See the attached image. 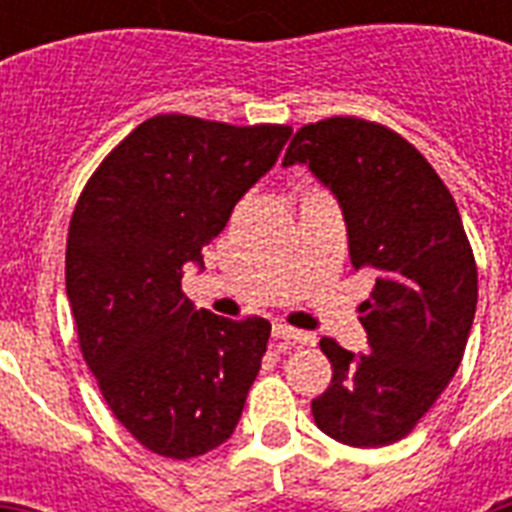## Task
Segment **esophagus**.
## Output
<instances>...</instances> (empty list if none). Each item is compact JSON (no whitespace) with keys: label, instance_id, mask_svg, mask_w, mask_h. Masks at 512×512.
Wrapping results in <instances>:
<instances>
[{"label":"esophagus","instance_id":"esophagus-1","mask_svg":"<svg viewBox=\"0 0 512 512\" xmlns=\"http://www.w3.org/2000/svg\"><path fill=\"white\" fill-rule=\"evenodd\" d=\"M273 340L297 342V345H308V342H313V337L308 335V332H300V329L287 327V324H273Z\"/></svg>","mask_w":512,"mask_h":512}]
</instances>
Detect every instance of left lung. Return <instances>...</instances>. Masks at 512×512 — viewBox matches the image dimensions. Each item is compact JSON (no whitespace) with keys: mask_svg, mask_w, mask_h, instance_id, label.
<instances>
[{"mask_svg":"<svg viewBox=\"0 0 512 512\" xmlns=\"http://www.w3.org/2000/svg\"><path fill=\"white\" fill-rule=\"evenodd\" d=\"M308 164L340 201L350 263L374 279L361 303L372 350L332 337V382L311 401L329 438L358 449L401 441L457 372L478 303V268L460 209L430 162L385 124L329 116L292 135L284 162Z\"/></svg>","mask_w":512,"mask_h":512,"instance_id":"1","label":"left lung"}]
</instances>
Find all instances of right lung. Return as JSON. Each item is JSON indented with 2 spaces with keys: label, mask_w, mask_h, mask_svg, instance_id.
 <instances>
[{
  "label": "right lung",
  "mask_w": 512,
  "mask_h": 512,
  "mask_svg": "<svg viewBox=\"0 0 512 512\" xmlns=\"http://www.w3.org/2000/svg\"><path fill=\"white\" fill-rule=\"evenodd\" d=\"M289 132L151 116L79 193L66 241L79 350L108 409L148 452L191 460L239 422L271 324L193 311L183 273L276 164Z\"/></svg>",
  "instance_id": "1"
}]
</instances>
